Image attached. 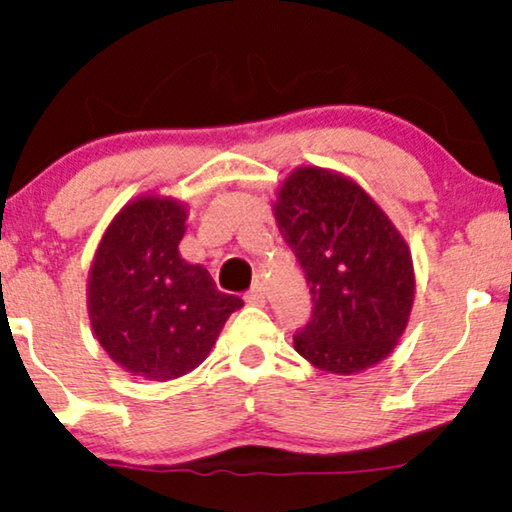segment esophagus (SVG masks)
<instances>
[{
  "label": "esophagus",
  "mask_w": 512,
  "mask_h": 512,
  "mask_svg": "<svg viewBox=\"0 0 512 512\" xmlns=\"http://www.w3.org/2000/svg\"><path fill=\"white\" fill-rule=\"evenodd\" d=\"M245 302H248L250 306H264V302H267V297H264L262 283H255L248 292H245Z\"/></svg>",
  "instance_id": "obj_1"
}]
</instances>
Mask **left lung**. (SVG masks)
<instances>
[{
  "label": "left lung",
  "instance_id": "obj_1",
  "mask_svg": "<svg viewBox=\"0 0 512 512\" xmlns=\"http://www.w3.org/2000/svg\"><path fill=\"white\" fill-rule=\"evenodd\" d=\"M274 215L313 302L295 335L299 356L332 374L384 360L414 302L412 255L400 231L363 187L313 166L283 182Z\"/></svg>",
  "mask_w": 512,
  "mask_h": 512
}]
</instances>
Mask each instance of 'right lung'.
<instances>
[{
  "mask_svg": "<svg viewBox=\"0 0 512 512\" xmlns=\"http://www.w3.org/2000/svg\"><path fill=\"white\" fill-rule=\"evenodd\" d=\"M187 210L140 196L109 224L88 278V316L102 349L135 377L177 379L199 367L243 299L182 260Z\"/></svg>",
  "mask_w": 512,
  "mask_h": 512,
  "instance_id": "right-lung-1",
  "label": "right lung"
}]
</instances>
